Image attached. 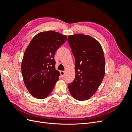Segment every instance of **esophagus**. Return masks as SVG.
<instances>
[{"instance_id":"34e87169","label":"esophagus","mask_w":132,"mask_h":132,"mask_svg":"<svg viewBox=\"0 0 132 132\" xmlns=\"http://www.w3.org/2000/svg\"><path fill=\"white\" fill-rule=\"evenodd\" d=\"M60 74H61V75L62 76V77H63L64 76V74H65V71H61Z\"/></svg>"}]
</instances>
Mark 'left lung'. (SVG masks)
I'll return each instance as SVG.
<instances>
[{"instance_id":"8db88e82","label":"left lung","mask_w":132,"mask_h":132,"mask_svg":"<svg viewBox=\"0 0 132 132\" xmlns=\"http://www.w3.org/2000/svg\"><path fill=\"white\" fill-rule=\"evenodd\" d=\"M68 42L75 59V77L68 88L75 99L86 100L97 91L105 76L103 51L100 43L88 35L69 36Z\"/></svg>"}]
</instances>
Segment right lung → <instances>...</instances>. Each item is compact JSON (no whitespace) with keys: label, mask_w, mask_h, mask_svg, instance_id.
Here are the masks:
<instances>
[{"label":"right lung","mask_w":132,"mask_h":132,"mask_svg":"<svg viewBox=\"0 0 132 132\" xmlns=\"http://www.w3.org/2000/svg\"><path fill=\"white\" fill-rule=\"evenodd\" d=\"M66 41L65 35L57 32H42L35 36L27 47L21 72L26 88L34 97L45 98L52 91L59 76L54 57Z\"/></svg>","instance_id":"add662e5"}]
</instances>
